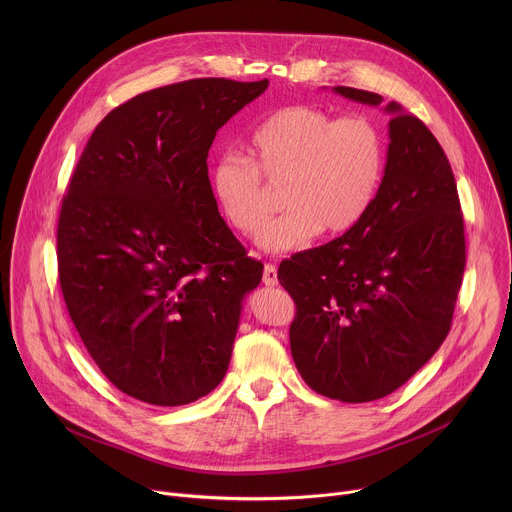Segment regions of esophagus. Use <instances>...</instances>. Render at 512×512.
Masks as SVG:
<instances>
[{
    "mask_svg": "<svg viewBox=\"0 0 512 512\" xmlns=\"http://www.w3.org/2000/svg\"><path fill=\"white\" fill-rule=\"evenodd\" d=\"M263 283L265 285H277V267L267 263L263 269Z\"/></svg>",
    "mask_w": 512,
    "mask_h": 512,
    "instance_id": "34e87169",
    "label": "esophagus"
}]
</instances>
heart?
Instances as JSON below:
<instances>
[{
  "mask_svg": "<svg viewBox=\"0 0 512 512\" xmlns=\"http://www.w3.org/2000/svg\"><path fill=\"white\" fill-rule=\"evenodd\" d=\"M253 162L225 156L210 186L225 221L245 237L264 231L267 251H291L320 231L340 237L369 214L385 172V139L364 113L336 117L316 105H291L269 115L251 135ZM286 184L290 210L264 225L274 197L262 182Z\"/></svg>",
  "mask_w": 512,
  "mask_h": 512,
  "instance_id": "obj_1",
  "label": "heart"
}]
</instances>
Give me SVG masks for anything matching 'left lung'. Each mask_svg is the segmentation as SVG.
<instances>
[{
	"label": "left lung",
	"mask_w": 512,
	"mask_h": 512,
	"mask_svg": "<svg viewBox=\"0 0 512 512\" xmlns=\"http://www.w3.org/2000/svg\"><path fill=\"white\" fill-rule=\"evenodd\" d=\"M334 91L364 105L383 101L352 87ZM385 111L391 141L369 214L277 271L296 302L289 346L302 379L344 403L393 393L435 354L466 267L464 216L442 145L401 105Z\"/></svg>",
	"instance_id": "left-lung-1"
}]
</instances>
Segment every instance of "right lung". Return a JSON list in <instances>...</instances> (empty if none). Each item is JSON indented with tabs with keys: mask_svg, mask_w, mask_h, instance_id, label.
<instances>
[{
	"mask_svg": "<svg viewBox=\"0 0 512 512\" xmlns=\"http://www.w3.org/2000/svg\"><path fill=\"white\" fill-rule=\"evenodd\" d=\"M269 81L192 79L141 93L93 131L56 231L66 310L125 395L176 407L227 375L241 302L263 275L208 180V150Z\"/></svg>",
	"mask_w": 512,
	"mask_h": 512,
	"instance_id": "1",
	"label": "right lung"
}]
</instances>
